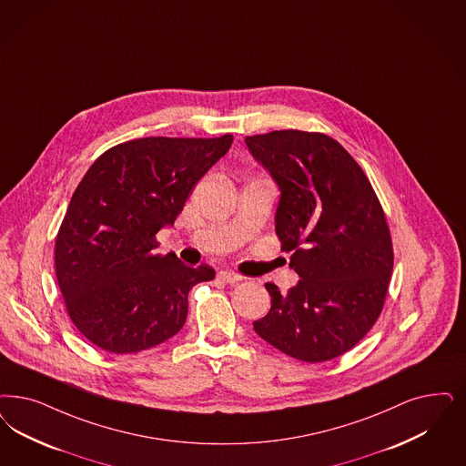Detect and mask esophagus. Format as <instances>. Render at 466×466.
I'll return each instance as SVG.
<instances>
[{
  "label": "esophagus",
  "mask_w": 466,
  "mask_h": 466,
  "mask_svg": "<svg viewBox=\"0 0 466 466\" xmlns=\"http://www.w3.org/2000/svg\"><path fill=\"white\" fill-rule=\"evenodd\" d=\"M218 279L224 280L227 284H238L239 280H242L241 275L236 272H230V270H222L218 272Z\"/></svg>",
  "instance_id": "34e87169"
}]
</instances>
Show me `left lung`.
I'll list each match as a JSON object with an SVG mask.
<instances>
[{
	"label": "left lung",
	"mask_w": 466,
	"mask_h": 466,
	"mask_svg": "<svg viewBox=\"0 0 466 466\" xmlns=\"http://www.w3.org/2000/svg\"><path fill=\"white\" fill-rule=\"evenodd\" d=\"M246 146L280 189L275 232L301 277L286 294L265 284L272 306L255 332L301 361L338 358L384 308L394 265L384 209L361 167L325 134L272 130Z\"/></svg>",
	"instance_id": "1"
}]
</instances>
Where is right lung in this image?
<instances>
[{
  "label": "right lung",
  "mask_w": 466,
  "mask_h": 466,
  "mask_svg": "<svg viewBox=\"0 0 466 466\" xmlns=\"http://www.w3.org/2000/svg\"><path fill=\"white\" fill-rule=\"evenodd\" d=\"M232 141L134 139L105 151L82 177L56 236L55 270L70 320L103 351L139 353L176 336L189 290L215 279L208 265L158 255L157 234L174 225Z\"/></svg>",
  "instance_id": "right-lung-1"
}]
</instances>
